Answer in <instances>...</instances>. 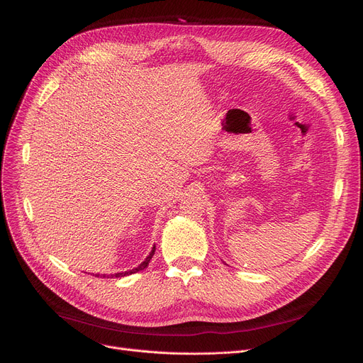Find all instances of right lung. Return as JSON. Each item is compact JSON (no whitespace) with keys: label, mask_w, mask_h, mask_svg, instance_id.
I'll use <instances>...</instances> for the list:
<instances>
[{"label":"right lung","mask_w":363,"mask_h":363,"mask_svg":"<svg viewBox=\"0 0 363 363\" xmlns=\"http://www.w3.org/2000/svg\"><path fill=\"white\" fill-rule=\"evenodd\" d=\"M155 252H156V247H152V250L150 252V255L147 256V259L140 264V266H137L135 269H130V271H128V272H119V274H113V275H110V278H119V277H125V275H130V274H135V272H138V271H143V269H145L147 266H148V263H150V260H151V257L155 256ZM95 277H100V274L99 275H95ZM103 278H106V275H101ZM107 278H108V275H107Z\"/></svg>","instance_id":"right-lung-1"}]
</instances>
